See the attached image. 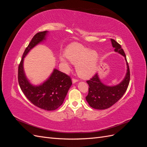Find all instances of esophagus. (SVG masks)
Wrapping results in <instances>:
<instances>
[{"mask_svg": "<svg viewBox=\"0 0 147 147\" xmlns=\"http://www.w3.org/2000/svg\"><path fill=\"white\" fill-rule=\"evenodd\" d=\"M78 82V80L77 79H75V78H72V83H75L76 82Z\"/></svg>", "mask_w": 147, "mask_h": 147, "instance_id": "esophagus-1", "label": "esophagus"}]
</instances>
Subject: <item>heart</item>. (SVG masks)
Returning a JSON list of instances; mask_svg holds the SVG:
<instances>
[{
	"mask_svg": "<svg viewBox=\"0 0 147 147\" xmlns=\"http://www.w3.org/2000/svg\"><path fill=\"white\" fill-rule=\"evenodd\" d=\"M70 63L77 65V71L80 76L89 78L94 75L99 63V55L96 50L90 49L78 43H72L67 48L65 55L60 56V61L68 69Z\"/></svg>",
	"mask_w": 147,
	"mask_h": 147,
	"instance_id": "1",
	"label": "heart"
}]
</instances>
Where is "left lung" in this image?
I'll use <instances>...</instances> for the list:
<instances>
[{
  "label": "left lung",
  "mask_w": 147,
  "mask_h": 147,
  "mask_svg": "<svg viewBox=\"0 0 147 147\" xmlns=\"http://www.w3.org/2000/svg\"><path fill=\"white\" fill-rule=\"evenodd\" d=\"M111 42L113 47L115 48V51L121 54L125 58L127 72L123 81L115 86H110L102 83L97 74H96L90 80L86 81L89 88L86 100L90 106L95 109L104 110L112 107L121 98L129 83L130 70L125 53L121 45L114 39L111 38Z\"/></svg>",
  "instance_id": "left-lung-1"
}]
</instances>
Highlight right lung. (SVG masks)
Here are the masks:
<instances>
[{
  "mask_svg": "<svg viewBox=\"0 0 147 147\" xmlns=\"http://www.w3.org/2000/svg\"><path fill=\"white\" fill-rule=\"evenodd\" d=\"M47 33L48 31L38 32L31 40L19 64L18 78L21 90L34 105L45 110H54L63 103L72 84L70 77L58 70L54 69L45 82L40 85L34 86L26 78L23 68L25 56L31 49L45 40Z\"/></svg>",
  "mask_w": 147,
  "mask_h": 147,
  "instance_id": "add662e5",
  "label": "right lung"
}]
</instances>
